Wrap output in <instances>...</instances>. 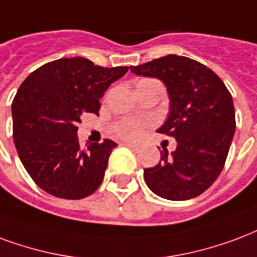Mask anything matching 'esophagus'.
<instances>
[{"instance_id":"esophagus-1","label":"esophagus","mask_w":257,"mask_h":257,"mask_svg":"<svg viewBox=\"0 0 257 257\" xmlns=\"http://www.w3.org/2000/svg\"><path fill=\"white\" fill-rule=\"evenodd\" d=\"M123 146H125V147H129L131 150H134V151H138L139 148H140L138 144H132V143H123Z\"/></svg>"}]
</instances>
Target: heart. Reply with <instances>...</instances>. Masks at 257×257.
<instances>
[{
    "label": "heart",
    "instance_id": "heart-1",
    "mask_svg": "<svg viewBox=\"0 0 257 257\" xmlns=\"http://www.w3.org/2000/svg\"><path fill=\"white\" fill-rule=\"evenodd\" d=\"M144 81H150V79L139 81V83H144ZM151 123V119H140V118H132V117H123V118L117 119L115 122L111 123L110 126V132L113 136L123 140H132L140 136L143 132V129Z\"/></svg>",
    "mask_w": 257,
    "mask_h": 257
}]
</instances>
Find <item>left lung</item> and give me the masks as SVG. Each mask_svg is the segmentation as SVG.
I'll return each mask as SVG.
<instances>
[{
	"label": "left lung",
	"instance_id": "1",
	"mask_svg": "<svg viewBox=\"0 0 257 257\" xmlns=\"http://www.w3.org/2000/svg\"><path fill=\"white\" fill-rule=\"evenodd\" d=\"M131 70L166 84L170 114L158 132L177 140L170 157L165 148L157 166L144 169L146 184L167 200L199 196L218 178L229 154L235 129L231 94L219 76L188 57L170 54Z\"/></svg>",
	"mask_w": 257,
	"mask_h": 257
}]
</instances>
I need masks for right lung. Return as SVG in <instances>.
<instances>
[{
    "label": "right lung",
    "mask_w": 257,
    "mask_h": 257,
    "mask_svg": "<svg viewBox=\"0 0 257 257\" xmlns=\"http://www.w3.org/2000/svg\"><path fill=\"white\" fill-rule=\"evenodd\" d=\"M128 66L103 68L83 57L60 58L34 70L12 102L13 140L23 166L43 191L77 200L103 180L117 143H79L84 113L99 114V99Z\"/></svg>",
    "instance_id": "add662e5"
}]
</instances>
